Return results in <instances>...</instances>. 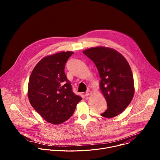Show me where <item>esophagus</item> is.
<instances>
[{"instance_id":"1","label":"esophagus","mask_w":160,"mask_h":160,"mask_svg":"<svg viewBox=\"0 0 160 160\" xmlns=\"http://www.w3.org/2000/svg\"><path fill=\"white\" fill-rule=\"evenodd\" d=\"M91 94H92V92H91L90 90H87V92H85V96H88L91 95Z\"/></svg>"}]
</instances>
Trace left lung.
Returning <instances> with one entry per match:
<instances>
[{
  "label": "left lung",
  "instance_id": "1",
  "mask_svg": "<svg viewBox=\"0 0 160 160\" xmlns=\"http://www.w3.org/2000/svg\"><path fill=\"white\" fill-rule=\"evenodd\" d=\"M83 54L96 64L101 78L100 89L107 102V109L101 115L115 117L122 113L132 101L134 82L130 66L126 59L111 48L96 47Z\"/></svg>",
  "mask_w": 160,
  "mask_h": 160
}]
</instances>
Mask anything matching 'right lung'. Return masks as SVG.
Masks as SVG:
<instances>
[{
  "label": "right lung",
  "instance_id": "obj_1",
  "mask_svg": "<svg viewBox=\"0 0 160 160\" xmlns=\"http://www.w3.org/2000/svg\"><path fill=\"white\" fill-rule=\"evenodd\" d=\"M73 52L46 56L30 75L28 96L35 110L49 123L58 125L69 119L82 98L74 94L64 73L65 64Z\"/></svg>",
  "mask_w": 160,
  "mask_h": 160
}]
</instances>
